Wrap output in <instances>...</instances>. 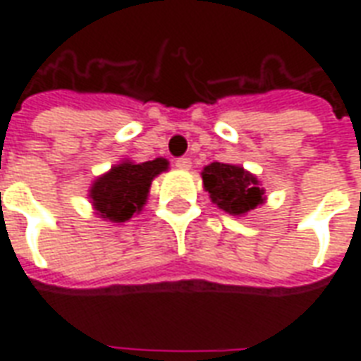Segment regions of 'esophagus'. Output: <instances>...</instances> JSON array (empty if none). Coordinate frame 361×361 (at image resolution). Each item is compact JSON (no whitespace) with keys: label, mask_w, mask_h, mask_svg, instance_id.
<instances>
[{"label":"esophagus","mask_w":361,"mask_h":361,"mask_svg":"<svg viewBox=\"0 0 361 361\" xmlns=\"http://www.w3.org/2000/svg\"><path fill=\"white\" fill-rule=\"evenodd\" d=\"M176 168H178V170H183V172H185V170H191V158H178V160H176Z\"/></svg>","instance_id":"34e87169"}]
</instances>
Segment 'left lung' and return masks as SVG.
<instances>
[{"label": "left lung", "instance_id": "8db88e82", "mask_svg": "<svg viewBox=\"0 0 361 361\" xmlns=\"http://www.w3.org/2000/svg\"><path fill=\"white\" fill-rule=\"evenodd\" d=\"M201 178L212 203L232 216H245L267 201L257 176L243 166L211 162L203 168Z\"/></svg>", "mask_w": 361, "mask_h": 361}]
</instances>
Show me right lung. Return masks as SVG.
Wrapping results in <instances>:
<instances>
[{
	"instance_id": "obj_1",
	"label": "right lung",
	"mask_w": 361,
	"mask_h": 361,
	"mask_svg": "<svg viewBox=\"0 0 361 361\" xmlns=\"http://www.w3.org/2000/svg\"><path fill=\"white\" fill-rule=\"evenodd\" d=\"M166 158L149 162L121 160L106 173L98 176L89 189V199L98 219L114 224H123L135 214H141L149 199L152 180L168 170Z\"/></svg>"
}]
</instances>
